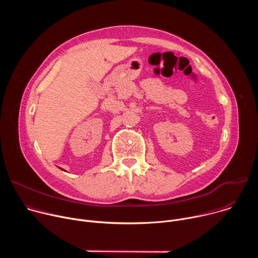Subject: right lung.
<instances>
[{"label":"right lung","instance_id":"add662e5","mask_svg":"<svg viewBox=\"0 0 258 258\" xmlns=\"http://www.w3.org/2000/svg\"><path fill=\"white\" fill-rule=\"evenodd\" d=\"M60 169H62V168H60ZM62 170H64V169H62Z\"/></svg>","mask_w":258,"mask_h":258}]
</instances>
